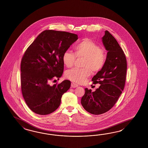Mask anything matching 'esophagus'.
Returning <instances> with one entry per match:
<instances>
[{
    "label": "esophagus",
    "mask_w": 148,
    "mask_h": 148,
    "mask_svg": "<svg viewBox=\"0 0 148 148\" xmlns=\"http://www.w3.org/2000/svg\"><path fill=\"white\" fill-rule=\"evenodd\" d=\"M78 86V84H76V83H71V88H77Z\"/></svg>",
    "instance_id": "esophagus-1"
}]
</instances>
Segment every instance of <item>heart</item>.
<instances>
[{
  "instance_id": "obj_1",
  "label": "heart",
  "mask_w": 148,
  "mask_h": 148,
  "mask_svg": "<svg viewBox=\"0 0 148 148\" xmlns=\"http://www.w3.org/2000/svg\"><path fill=\"white\" fill-rule=\"evenodd\" d=\"M76 57L83 58L82 66L83 68H73L66 72L69 79L77 83H84L91 75V71H99L106 63L105 51L92 40L86 38L78 43L75 47V54L67 50L63 55L64 64L68 68L73 66Z\"/></svg>"
}]
</instances>
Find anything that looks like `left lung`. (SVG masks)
<instances>
[{
	"label": "left lung",
	"mask_w": 148,
	"mask_h": 148,
	"mask_svg": "<svg viewBox=\"0 0 148 148\" xmlns=\"http://www.w3.org/2000/svg\"><path fill=\"white\" fill-rule=\"evenodd\" d=\"M108 51L106 63L92 79L93 84L99 83L95 91L85 88L81 104L85 110L93 114H104L117 102L124 88L127 63L125 55L116 39L108 31L101 38Z\"/></svg>",
	"instance_id": "obj_1"
}]
</instances>
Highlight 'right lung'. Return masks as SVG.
Instances as JSON below:
<instances>
[{"label": "right lung", "instance_id": "1", "mask_svg": "<svg viewBox=\"0 0 148 148\" xmlns=\"http://www.w3.org/2000/svg\"><path fill=\"white\" fill-rule=\"evenodd\" d=\"M78 39V36L64 31H44L26 50L21 61V88L28 107L40 115L58 109L61 98L71 86L69 80L52 86L64 71V53Z\"/></svg>", "mask_w": 148, "mask_h": 148}]
</instances>
